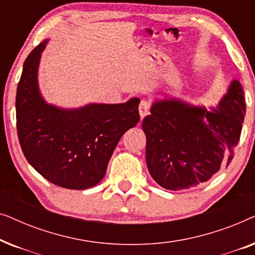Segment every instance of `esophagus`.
<instances>
[{"label": "esophagus", "mask_w": 255, "mask_h": 255, "mask_svg": "<svg viewBox=\"0 0 255 255\" xmlns=\"http://www.w3.org/2000/svg\"><path fill=\"white\" fill-rule=\"evenodd\" d=\"M148 111H149V102L146 100H141L140 104H139V115H140L141 120L148 114Z\"/></svg>", "instance_id": "obj_1"}]
</instances>
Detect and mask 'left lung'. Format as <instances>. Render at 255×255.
Instances as JSON below:
<instances>
[{
	"instance_id": "left-lung-1",
	"label": "left lung",
	"mask_w": 255,
	"mask_h": 255,
	"mask_svg": "<svg viewBox=\"0 0 255 255\" xmlns=\"http://www.w3.org/2000/svg\"><path fill=\"white\" fill-rule=\"evenodd\" d=\"M142 121L146 165L165 189L203 184L233 158L246 114L244 90L232 80L216 108L191 106L177 99L152 103Z\"/></svg>"
}]
</instances>
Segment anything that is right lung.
Here are the masks:
<instances>
[{
    "label": "right lung",
    "mask_w": 255,
    "mask_h": 255,
    "mask_svg": "<svg viewBox=\"0 0 255 255\" xmlns=\"http://www.w3.org/2000/svg\"><path fill=\"white\" fill-rule=\"evenodd\" d=\"M45 39L24 61L16 95L17 132L31 166L50 182L82 190L100 183L125 132L140 120L138 97L65 109L44 100L38 68Z\"/></svg>",
    "instance_id": "1"
}]
</instances>
